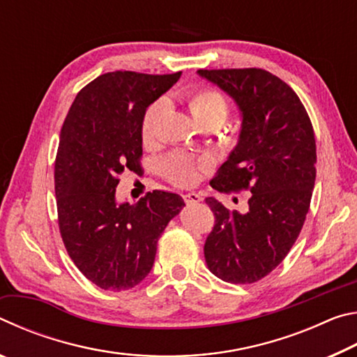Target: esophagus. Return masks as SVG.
Returning a JSON list of instances; mask_svg holds the SVG:
<instances>
[{
    "label": "esophagus",
    "instance_id": "34e87169",
    "mask_svg": "<svg viewBox=\"0 0 357 357\" xmlns=\"http://www.w3.org/2000/svg\"><path fill=\"white\" fill-rule=\"evenodd\" d=\"M184 202L187 204H195V203L203 202V197L197 192H189V193H185V195H184Z\"/></svg>",
    "mask_w": 357,
    "mask_h": 357
}]
</instances>
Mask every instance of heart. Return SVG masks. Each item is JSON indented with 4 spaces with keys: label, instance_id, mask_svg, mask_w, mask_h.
<instances>
[{
    "label": "heart",
    "instance_id": "heart-1",
    "mask_svg": "<svg viewBox=\"0 0 357 357\" xmlns=\"http://www.w3.org/2000/svg\"><path fill=\"white\" fill-rule=\"evenodd\" d=\"M189 108L193 119L198 126L214 124L219 128L228 118L229 104L225 96L214 88H202L189 96ZM165 110L164 100H155L148 107V110L143 114L142 121V138L144 143H151L157 135L159 129V121L162 113ZM160 172L164 176L172 181L173 184L181 187L193 185L200 176V167L189 157L174 153L165 157L160 162Z\"/></svg>",
    "mask_w": 357,
    "mask_h": 357
}]
</instances>
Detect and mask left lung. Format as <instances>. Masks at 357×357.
I'll use <instances>...</instances> for the list:
<instances>
[{
	"mask_svg": "<svg viewBox=\"0 0 357 357\" xmlns=\"http://www.w3.org/2000/svg\"><path fill=\"white\" fill-rule=\"evenodd\" d=\"M198 75L231 96L243 116L238 144L211 185L252 192L245 214L206 198L215 223L204 258L223 282L253 283L283 261L304 225L317 176L315 134L298 94L271 72L200 69Z\"/></svg>",
	"mask_w": 357,
	"mask_h": 357,
	"instance_id": "8db88e82",
	"label": "left lung"
}]
</instances>
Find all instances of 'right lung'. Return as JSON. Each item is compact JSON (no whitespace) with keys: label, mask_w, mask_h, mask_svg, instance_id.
Returning <instances> with one entry per match:
<instances>
[{"label":"right lung","mask_w":357,"mask_h":357,"mask_svg":"<svg viewBox=\"0 0 357 357\" xmlns=\"http://www.w3.org/2000/svg\"><path fill=\"white\" fill-rule=\"evenodd\" d=\"M179 77L108 72L77 94L64 119L55 162L59 233L80 273L102 289L138 285L153 268L160 234L185 206L164 190L135 204L114 197L119 174L142 168L144 112Z\"/></svg>","instance_id":"1"}]
</instances>
